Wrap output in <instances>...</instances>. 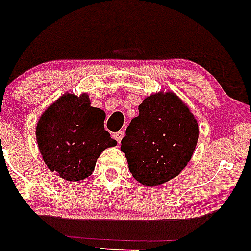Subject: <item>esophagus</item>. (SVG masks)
Returning <instances> with one entry per match:
<instances>
[{
  "instance_id": "esophagus-1",
  "label": "esophagus",
  "mask_w": 251,
  "mask_h": 251,
  "mask_svg": "<svg viewBox=\"0 0 251 251\" xmlns=\"http://www.w3.org/2000/svg\"><path fill=\"white\" fill-rule=\"evenodd\" d=\"M113 137H114V139L117 140L118 143H120V142H121V139H123V137H124V131L115 132V133L113 134Z\"/></svg>"
}]
</instances>
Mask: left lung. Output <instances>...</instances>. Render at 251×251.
<instances>
[{
    "label": "left lung",
    "mask_w": 251,
    "mask_h": 251,
    "mask_svg": "<svg viewBox=\"0 0 251 251\" xmlns=\"http://www.w3.org/2000/svg\"><path fill=\"white\" fill-rule=\"evenodd\" d=\"M138 109L120 150L139 183L159 186L176 177L191 161L199 126L188 106L170 90L147 96Z\"/></svg>",
    "instance_id": "8db88e82"
}]
</instances>
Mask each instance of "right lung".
<instances>
[{
    "mask_svg": "<svg viewBox=\"0 0 251 251\" xmlns=\"http://www.w3.org/2000/svg\"><path fill=\"white\" fill-rule=\"evenodd\" d=\"M106 114L87 93H65L50 104L35 127L44 162L60 178L77 182L92 175L99 156L117 140L104 131Z\"/></svg>",
    "mask_w": 251,
    "mask_h": 251,
    "instance_id": "1",
    "label": "right lung"
}]
</instances>
